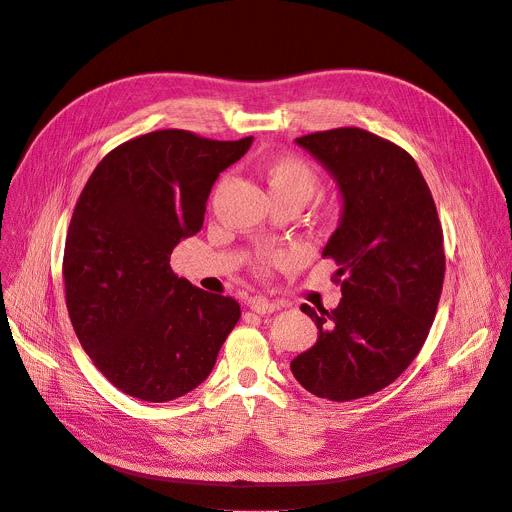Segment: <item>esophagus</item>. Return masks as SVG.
Wrapping results in <instances>:
<instances>
[{
    "label": "esophagus",
    "mask_w": 512,
    "mask_h": 512,
    "mask_svg": "<svg viewBox=\"0 0 512 512\" xmlns=\"http://www.w3.org/2000/svg\"><path fill=\"white\" fill-rule=\"evenodd\" d=\"M249 307H251V311H255V313H259V315L278 311V305L272 303V301H267L265 297H253V299H249Z\"/></svg>",
    "instance_id": "1"
}]
</instances>
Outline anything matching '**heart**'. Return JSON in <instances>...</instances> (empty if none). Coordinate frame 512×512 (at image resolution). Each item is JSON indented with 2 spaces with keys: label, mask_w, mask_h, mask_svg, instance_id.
<instances>
[{
  "label": "heart",
  "mask_w": 512,
  "mask_h": 512,
  "mask_svg": "<svg viewBox=\"0 0 512 512\" xmlns=\"http://www.w3.org/2000/svg\"><path fill=\"white\" fill-rule=\"evenodd\" d=\"M261 176L267 184V191H270L274 203L297 201L305 205L319 188L317 172L307 164L305 159L292 157V155L267 159L261 168ZM267 265H270V259L267 257L261 259L259 270L265 272Z\"/></svg>",
  "instance_id": "obj_1"
}]
</instances>
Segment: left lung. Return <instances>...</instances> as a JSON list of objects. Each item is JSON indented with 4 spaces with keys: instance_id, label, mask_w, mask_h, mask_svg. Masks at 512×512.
Listing matches in <instances>:
<instances>
[{
    "instance_id": "left-lung-1",
    "label": "left lung",
    "mask_w": 512,
    "mask_h": 512,
    "mask_svg": "<svg viewBox=\"0 0 512 512\" xmlns=\"http://www.w3.org/2000/svg\"><path fill=\"white\" fill-rule=\"evenodd\" d=\"M297 145L340 188V224L321 255L338 265L342 299L332 311L301 305L319 338L290 369L311 394L346 402L390 386L419 355L442 294L444 234L402 147L355 126L305 134Z\"/></svg>"
}]
</instances>
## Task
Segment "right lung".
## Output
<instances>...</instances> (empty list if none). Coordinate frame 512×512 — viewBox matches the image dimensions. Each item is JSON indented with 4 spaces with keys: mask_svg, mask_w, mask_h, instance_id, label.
<instances>
[{
    "mask_svg": "<svg viewBox=\"0 0 512 512\" xmlns=\"http://www.w3.org/2000/svg\"><path fill=\"white\" fill-rule=\"evenodd\" d=\"M253 137L211 141L168 128L107 153L66 234V307L80 346L118 390L168 402L211 373L240 305L178 278L170 255L201 230L220 172Z\"/></svg>",
    "mask_w": 512,
    "mask_h": 512,
    "instance_id": "right-lung-1",
    "label": "right lung"
}]
</instances>
